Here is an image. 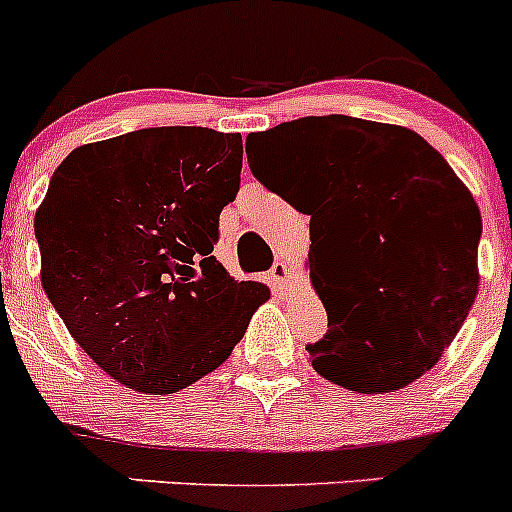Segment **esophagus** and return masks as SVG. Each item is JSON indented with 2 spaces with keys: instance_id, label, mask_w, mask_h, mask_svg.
Returning <instances> with one entry per match:
<instances>
[{
  "instance_id": "1",
  "label": "esophagus",
  "mask_w": 512,
  "mask_h": 512,
  "mask_svg": "<svg viewBox=\"0 0 512 512\" xmlns=\"http://www.w3.org/2000/svg\"><path fill=\"white\" fill-rule=\"evenodd\" d=\"M287 277H289V267H287V262H275V265H272V270H270V280H272V285H275L277 289H285L287 287Z\"/></svg>"
}]
</instances>
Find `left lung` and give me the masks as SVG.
Wrapping results in <instances>:
<instances>
[{
	"instance_id": "left-lung-1",
	"label": "left lung",
	"mask_w": 512,
	"mask_h": 512,
	"mask_svg": "<svg viewBox=\"0 0 512 512\" xmlns=\"http://www.w3.org/2000/svg\"><path fill=\"white\" fill-rule=\"evenodd\" d=\"M265 188L299 190L312 215V282L329 329L307 344L322 376L359 394L426 374L478 292L480 210L446 158L409 128L307 116L260 133ZM289 203V200H287Z\"/></svg>"
}]
</instances>
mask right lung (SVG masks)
Returning a JSON list of instances; mask_svg holds the SVG:
<instances>
[{
    "mask_svg": "<svg viewBox=\"0 0 512 512\" xmlns=\"http://www.w3.org/2000/svg\"><path fill=\"white\" fill-rule=\"evenodd\" d=\"M242 136L141 128L76 148L36 213L41 285L106 374L173 394L220 366L270 297L215 260Z\"/></svg>",
    "mask_w": 512,
    "mask_h": 512,
    "instance_id": "right-lung-1",
    "label": "right lung"
}]
</instances>
